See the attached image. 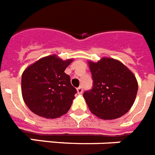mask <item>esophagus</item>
I'll return each mask as SVG.
<instances>
[{"label":"esophagus","mask_w":155,"mask_h":155,"mask_svg":"<svg viewBox=\"0 0 155 155\" xmlns=\"http://www.w3.org/2000/svg\"><path fill=\"white\" fill-rule=\"evenodd\" d=\"M77 92H78V94H82V92H83V89H82V87H79L77 89Z\"/></svg>","instance_id":"obj_1"}]
</instances>
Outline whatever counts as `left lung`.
<instances>
[{
  "instance_id": "8db88e82",
  "label": "left lung",
  "mask_w": 155,
  "mask_h": 155,
  "mask_svg": "<svg viewBox=\"0 0 155 155\" xmlns=\"http://www.w3.org/2000/svg\"><path fill=\"white\" fill-rule=\"evenodd\" d=\"M94 85L83 94L93 114L103 120L116 119L127 114L138 93L134 74L120 61L101 58L97 62L88 61Z\"/></svg>"
}]
</instances>
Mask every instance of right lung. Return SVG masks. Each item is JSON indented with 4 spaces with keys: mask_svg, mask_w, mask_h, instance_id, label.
Returning <instances> with one entry per match:
<instances>
[{
    "mask_svg": "<svg viewBox=\"0 0 155 155\" xmlns=\"http://www.w3.org/2000/svg\"><path fill=\"white\" fill-rule=\"evenodd\" d=\"M73 61H64L54 54L41 58L24 70L22 97L32 112L52 119L69 111L77 90L65 70Z\"/></svg>",
    "mask_w": 155,
    "mask_h": 155,
    "instance_id": "1",
    "label": "right lung"
}]
</instances>
